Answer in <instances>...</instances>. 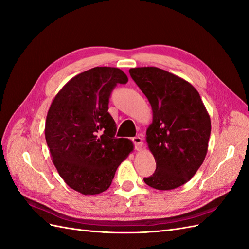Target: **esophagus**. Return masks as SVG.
<instances>
[{"label": "esophagus", "instance_id": "obj_1", "mask_svg": "<svg viewBox=\"0 0 249 249\" xmlns=\"http://www.w3.org/2000/svg\"><path fill=\"white\" fill-rule=\"evenodd\" d=\"M132 141L135 145V148L137 150H140L143 146V142H142V138L140 136H135L132 138Z\"/></svg>", "mask_w": 249, "mask_h": 249}]
</instances>
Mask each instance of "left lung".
Here are the masks:
<instances>
[{
    "instance_id": "1",
    "label": "left lung",
    "mask_w": 249,
    "mask_h": 249,
    "mask_svg": "<svg viewBox=\"0 0 249 249\" xmlns=\"http://www.w3.org/2000/svg\"><path fill=\"white\" fill-rule=\"evenodd\" d=\"M129 72L153 109L146 141L157 167L143 180L158 190L176 189L205 160L210 116L197 90L184 79L158 67H136Z\"/></svg>"
}]
</instances>
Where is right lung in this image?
Returning <instances> with one entry per match:
<instances>
[{"mask_svg": "<svg viewBox=\"0 0 249 249\" xmlns=\"http://www.w3.org/2000/svg\"><path fill=\"white\" fill-rule=\"evenodd\" d=\"M126 74L115 67H93L73 77L52 102L46 140L60 177L84 195L106 191L117 167L132 152L130 139L117 138L109 99Z\"/></svg>", "mask_w": 249, "mask_h": 249, "instance_id": "obj_1", "label": "right lung"}]
</instances>
